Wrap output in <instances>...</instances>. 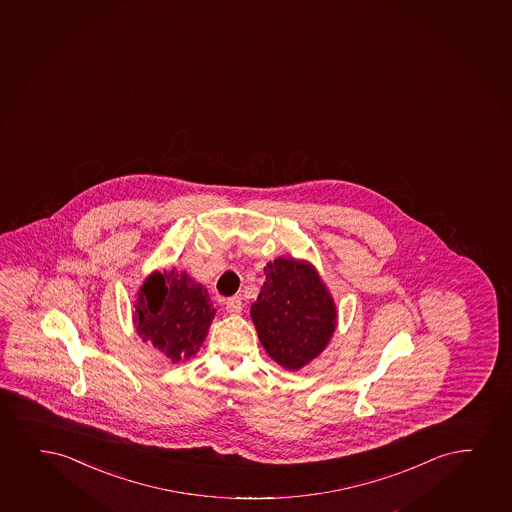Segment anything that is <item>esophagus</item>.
I'll use <instances>...</instances> for the list:
<instances>
[{
	"label": "esophagus",
	"instance_id": "34e87169",
	"mask_svg": "<svg viewBox=\"0 0 512 512\" xmlns=\"http://www.w3.org/2000/svg\"><path fill=\"white\" fill-rule=\"evenodd\" d=\"M225 306H227V311L230 315H239L240 311H242V298L240 296L228 298L225 301Z\"/></svg>",
	"mask_w": 512,
	"mask_h": 512
}]
</instances>
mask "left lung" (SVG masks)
<instances>
[{
  "instance_id": "obj_1",
  "label": "left lung",
  "mask_w": 512,
  "mask_h": 512,
  "mask_svg": "<svg viewBox=\"0 0 512 512\" xmlns=\"http://www.w3.org/2000/svg\"><path fill=\"white\" fill-rule=\"evenodd\" d=\"M251 317L266 353L298 370L322 353L336 329V306L308 263L279 258L265 266Z\"/></svg>"
}]
</instances>
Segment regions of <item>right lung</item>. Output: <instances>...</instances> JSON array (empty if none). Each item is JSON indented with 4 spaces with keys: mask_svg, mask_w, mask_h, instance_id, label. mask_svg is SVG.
<instances>
[{
    "mask_svg": "<svg viewBox=\"0 0 512 512\" xmlns=\"http://www.w3.org/2000/svg\"><path fill=\"white\" fill-rule=\"evenodd\" d=\"M214 311L207 289L187 273H154L136 299V330L171 362H180L199 350Z\"/></svg>",
    "mask_w": 512,
    "mask_h": 512,
    "instance_id": "right-lung-1",
    "label": "right lung"
}]
</instances>
